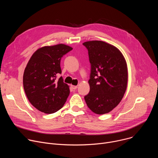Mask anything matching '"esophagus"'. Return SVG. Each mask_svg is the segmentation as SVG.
Segmentation results:
<instances>
[{
	"label": "esophagus",
	"instance_id": "34e87169",
	"mask_svg": "<svg viewBox=\"0 0 158 158\" xmlns=\"http://www.w3.org/2000/svg\"><path fill=\"white\" fill-rule=\"evenodd\" d=\"M71 88L73 89V90H75L77 88V85H71Z\"/></svg>",
	"mask_w": 158,
	"mask_h": 158
}]
</instances>
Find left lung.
<instances>
[{"mask_svg": "<svg viewBox=\"0 0 158 158\" xmlns=\"http://www.w3.org/2000/svg\"><path fill=\"white\" fill-rule=\"evenodd\" d=\"M82 44L88 51L91 63L90 91L84 99L94 113H108L119 104L126 92V62L118 49L105 42L92 40Z\"/></svg>", "mask_w": 158, "mask_h": 158, "instance_id": "1", "label": "left lung"}]
</instances>
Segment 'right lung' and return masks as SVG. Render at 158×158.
Masks as SVG:
<instances>
[{"label": "right lung", "instance_id": "right-lung-1", "mask_svg": "<svg viewBox=\"0 0 158 158\" xmlns=\"http://www.w3.org/2000/svg\"><path fill=\"white\" fill-rule=\"evenodd\" d=\"M73 49L65 44L45 46L37 50L29 60L23 76L25 93L31 104L46 114L60 109L68 98L69 86L62 77L61 58Z\"/></svg>", "mask_w": 158, "mask_h": 158}]
</instances>
